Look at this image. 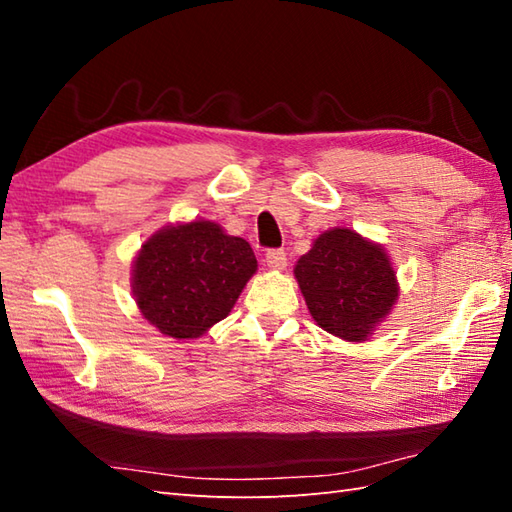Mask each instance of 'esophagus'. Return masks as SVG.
I'll use <instances>...</instances> for the list:
<instances>
[{"mask_svg":"<svg viewBox=\"0 0 512 512\" xmlns=\"http://www.w3.org/2000/svg\"><path fill=\"white\" fill-rule=\"evenodd\" d=\"M266 264L270 270H284L288 266V257H286V250L281 248H273L266 253Z\"/></svg>","mask_w":512,"mask_h":512,"instance_id":"obj_1","label":"esophagus"}]
</instances>
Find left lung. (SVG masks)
Returning <instances> with one entry per match:
<instances>
[{
  "label": "left lung",
  "instance_id": "1",
  "mask_svg": "<svg viewBox=\"0 0 512 512\" xmlns=\"http://www.w3.org/2000/svg\"><path fill=\"white\" fill-rule=\"evenodd\" d=\"M295 279L319 328L352 343L369 339L398 299L385 248L341 226L314 239Z\"/></svg>",
  "mask_w": 512,
  "mask_h": 512
}]
</instances>
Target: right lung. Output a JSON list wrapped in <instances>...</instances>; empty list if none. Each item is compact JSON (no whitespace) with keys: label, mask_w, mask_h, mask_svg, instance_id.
I'll list each match as a JSON object with an SVG mask.
<instances>
[{"label":"right lung","mask_w":512,"mask_h":512,"mask_svg":"<svg viewBox=\"0 0 512 512\" xmlns=\"http://www.w3.org/2000/svg\"><path fill=\"white\" fill-rule=\"evenodd\" d=\"M257 259L242 237L209 220L162 226L138 250L132 292L143 317L171 339H198L228 317Z\"/></svg>","instance_id":"right-lung-1"}]
</instances>
